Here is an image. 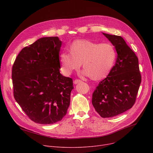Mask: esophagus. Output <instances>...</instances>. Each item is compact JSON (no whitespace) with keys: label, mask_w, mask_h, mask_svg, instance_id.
I'll use <instances>...</instances> for the list:
<instances>
[{"label":"esophagus","mask_w":153,"mask_h":153,"mask_svg":"<svg viewBox=\"0 0 153 153\" xmlns=\"http://www.w3.org/2000/svg\"><path fill=\"white\" fill-rule=\"evenodd\" d=\"M82 82L81 80H80V79H75L74 81V84H77L80 83V82Z\"/></svg>","instance_id":"obj_1"}]
</instances>
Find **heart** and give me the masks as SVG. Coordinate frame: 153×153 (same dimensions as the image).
Instances as JSON below:
<instances>
[{
  "label": "heart",
  "mask_w": 153,
  "mask_h": 153,
  "mask_svg": "<svg viewBox=\"0 0 153 153\" xmlns=\"http://www.w3.org/2000/svg\"><path fill=\"white\" fill-rule=\"evenodd\" d=\"M69 51L70 53L62 51L59 55L63 73L67 76L71 74L82 64L84 74L94 81H99L108 75L117 56L111 43L100 44L85 39L72 42Z\"/></svg>",
  "instance_id": "1"
}]
</instances>
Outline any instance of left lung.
Segmentation results:
<instances>
[{
    "mask_svg": "<svg viewBox=\"0 0 153 153\" xmlns=\"http://www.w3.org/2000/svg\"><path fill=\"white\" fill-rule=\"evenodd\" d=\"M117 53L115 66L92 94V103L102 118L121 114L134 104L141 82L138 59L120 36L103 33Z\"/></svg>",
    "mask_w": 153,
    "mask_h": 153,
    "instance_id": "8db88e82",
    "label": "left lung"
}]
</instances>
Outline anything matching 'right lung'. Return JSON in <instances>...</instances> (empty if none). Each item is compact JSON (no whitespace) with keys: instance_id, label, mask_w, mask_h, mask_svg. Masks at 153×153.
Masks as SVG:
<instances>
[{"instance_id":"add662e5","label":"right lung","mask_w":153,"mask_h":153,"mask_svg":"<svg viewBox=\"0 0 153 153\" xmlns=\"http://www.w3.org/2000/svg\"><path fill=\"white\" fill-rule=\"evenodd\" d=\"M61 44L57 36L39 38L23 48L13 64L14 98L37 123L61 121L69 106L73 81L59 72Z\"/></svg>"}]
</instances>
